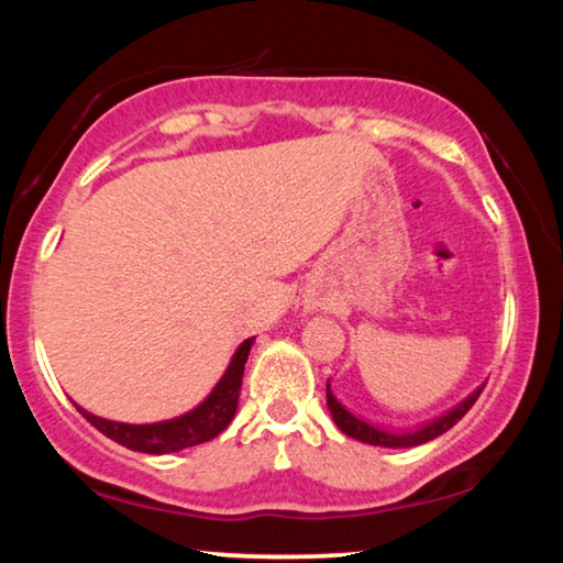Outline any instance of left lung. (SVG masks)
Listing matches in <instances>:
<instances>
[{
    "instance_id": "left-lung-1",
    "label": "left lung",
    "mask_w": 563,
    "mask_h": 563,
    "mask_svg": "<svg viewBox=\"0 0 563 563\" xmlns=\"http://www.w3.org/2000/svg\"><path fill=\"white\" fill-rule=\"evenodd\" d=\"M482 389H474V393L464 399V402L456 405L454 409H450V412L437 417L434 422L419 427V430H412V432H387V430H379V427H373L369 422H365V419H360L355 415H350L345 407H342L335 395H332L330 389V383H328V409L332 419H335V424L340 427V432H345L347 437H352V440H360L365 444H375V446H417V444H424L434 440V437L444 434L446 430H452V427L460 422V419L470 412L472 405L476 402V397L482 395Z\"/></svg>"
}]
</instances>
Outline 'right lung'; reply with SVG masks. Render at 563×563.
<instances>
[{"instance_id":"obj_1","label":"right lung","mask_w":563,"mask_h":563,"mask_svg":"<svg viewBox=\"0 0 563 563\" xmlns=\"http://www.w3.org/2000/svg\"><path fill=\"white\" fill-rule=\"evenodd\" d=\"M253 338L241 342V347L235 350V355L228 365L221 383L213 387V393L208 395L201 405L190 412L180 415L176 419H166V422L156 424H123L113 422V419H103L87 412L76 405V409L97 427L101 434H107L109 440L129 446L133 452H146V454H168L186 450V446H196L201 442L213 440L221 434L235 415L238 395H241L243 385V369L247 352H251Z\"/></svg>"}]
</instances>
